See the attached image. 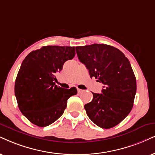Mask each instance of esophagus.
<instances>
[{
    "mask_svg": "<svg viewBox=\"0 0 155 155\" xmlns=\"http://www.w3.org/2000/svg\"><path fill=\"white\" fill-rule=\"evenodd\" d=\"M83 90H82V89H78V93H83Z\"/></svg>",
    "mask_w": 155,
    "mask_h": 155,
    "instance_id": "1",
    "label": "esophagus"
}]
</instances>
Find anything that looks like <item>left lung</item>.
<instances>
[{
	"mask_svg": "<svg viewBox=\"0 0 155 155\" xmlns=\"http://www.w3.org/2000/svg\"><path fill=\"white\" fill-rule=\"evenodd\" d=\"M75 49L91 78L104 85L102 93H93L92 101L84 106L87 116L103 129L115 127L129 115L136 95V78L130 62L110 45L93 44Z\"/></svg>",
	"mask_w": 155,
	"mask_h": 155,
	"instance_id": "left-lung-1",
	"label": "left lung"
}]
</instances>
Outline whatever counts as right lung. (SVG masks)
<instances>
[{
	"label": "right lung",
	"instance_id": "obj_1",
	"mask_svg": "<svg viewBox=\"0 0 155 155\" xmlns=\"http://www.w3.org/2000/svg\"><path fill=\"white\" fill-rule=\"evenodd\" d=\"M75 55L74 47L45 46L32 51L22 62L15 82V95L21 112L39 127L49 126L64 113L75 87L55 85V74Z\"/></svg>",
	"mask_w": 155,
	"mask_h": 155
}]
</instances>
